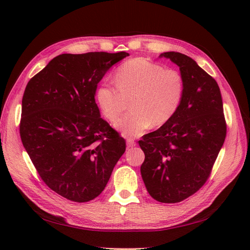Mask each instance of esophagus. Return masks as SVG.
<instances>
[{
    "label": "esophagus",
    "mask_w": 250,
    "mask_h": 250,
    "mask_svg": "<svg viewBox=\"0 0 250 250\" xmlns=\"http://www.w3.org/2000/svg\"><path fill=\"white\" fill-rule=\"evenodd\" d=\"M126 144H127L128 148H131V147H134L135 145H137V143H135L134 140H132V139H127Z\"/></svg>",
    "instance_id": "esophagus-1"
}]
</instances>
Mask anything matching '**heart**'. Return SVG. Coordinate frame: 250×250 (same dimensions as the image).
<instances>
[{
	"label": "heart",
	"mask_w": 250,
	"mask_h": 250,
	"mask_svg": "<svg viewBox=\"0 0 250 250\" xmlns=\"http://www.w3.org/2000/svg\"><path fill=\"white\" fill-rule=\"evenodd\" d=\"M116 85L104 83L97 89V102L104 117L116 122L126 138H137L148 128L165 125L175 116L185 93V82L180 73L164 69L143 58H134L121 64L115 74Z\"/></svg>",
	"instance_id": "heart-1"
}]
</instances>
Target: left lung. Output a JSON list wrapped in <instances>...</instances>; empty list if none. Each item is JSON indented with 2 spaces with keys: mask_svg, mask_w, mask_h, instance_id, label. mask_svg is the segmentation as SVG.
Masks as SVG:
<instances>
[{
  "mask_svg": "<svg viewBox=\"0 0 250 250\" xmlns=\"http://www.w3.org/2000/svg\"><path fill=\"white\" fill-rule=\"evenodd\" d=\"M160 57L179 66L185 93L175 116L139 141L145 153L141 174L151 197L176 203L206 184L223 146L226 123L220 88L213 77L181 53L165 52Z\"/></svg>",
  "mask_w": 250,
  "mask_h": 250,
  "instance_id": "1",
  "label": "left lung"
}]
</instances>
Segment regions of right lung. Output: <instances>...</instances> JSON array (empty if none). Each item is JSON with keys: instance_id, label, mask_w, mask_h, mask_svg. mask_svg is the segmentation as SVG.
I'll return each mask as SVG.
<instances>
[{"instance_id": "obj_1", "label": "right lung", "mask_w": 250, "mask_h": 250, "mask_svg": "<svg viewBox=\"0 0 250 250\" xmlns=\"http://www.w3.org/2000/svg\"><path fill=\"white\" fill-rule=\"evenodd\" d=\"M129 54H62L30 79L21 100V143L51 190L75 202L99 196L126 149L100 116L95 95L110 67Z\"/></svg>"}]
</instances>
